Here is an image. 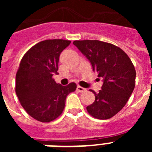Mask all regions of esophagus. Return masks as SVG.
<instances>
[{
  "mask_svg": "<svg viewBox=\"0 0 152 152\" xmlns=\"http://www.w3.org/2000/svg\"><path fill=\"white\" fill-rule=\"evenodd\" d=\"M77 91H79V92H80V93H84V92H86V91H87V89H86V88H82V87H80V86H77Z\"/></svg>",
  "mask_w": 152,
  "mask_h": 152,
  "instance_id": "esophagus-1",
  "label": "esophagus"
}]
</instances>
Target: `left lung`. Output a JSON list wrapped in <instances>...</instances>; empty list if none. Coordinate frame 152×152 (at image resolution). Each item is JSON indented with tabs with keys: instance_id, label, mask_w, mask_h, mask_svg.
Returning <instances> with one entry per match:
<instances>
[{
	"instance_id": "left-lung-1",
	"label": "left lung",
	"mask_w": 152,
	"mask_h": 152,
	"mask_svg": "<svg viewBox=\"0 0 152 152\" xmlns=\"http://www.w3.org/2000/svg\"><path fill=\"white\" fill-rule=\"evenodd\" d=\"M73 44L87 57L93 71L103 77L94 102L87 107L88 113L99 119H107L121 110L135 85V67L119 47L99 40H75Z\"/></svg>"
}]
</instances>
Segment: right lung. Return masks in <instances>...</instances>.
Here are the masks:
<instances>
[{
    "instance_id": "right-lung-1",
    "label": "right lung",
    "mask_w": 152,
    "mask_h": 152,
    "mask_svg": "<svg viewBox=\"0 0 152 152\" xmlns=\"http://www.w3.org/2000/svg\"><path fill=\"white\" fill-rule=\"evenodd\" d=\"M64 39H47L33 45L21 59L16 75V94L29 116L42 123L53 121L62 113L65 100L77 85L57 84L61 52L70 45Z\"/></svg>"
}]
</instances>
